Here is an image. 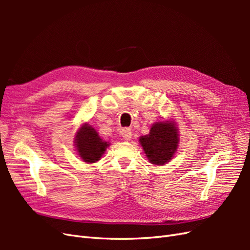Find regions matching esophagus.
Wrapping results in <instances>:
<instances>
[{
    "label": "esophagus",
    "mask_w": 250,
    "mask_h": 250,
    "mask_svg": "<svg viewBox=\"0 0 250 250\" xmlns=\"http://www.w3.org/2000/svg\"><path fill=\"white\" fill-rule=\"evenodd\" d=\"M121 135H122V138L125 139V140H130L131 137H132V132H131V129L130 128H123L122 130H121Z\"/></svg>",
    "instance_id": "34e87169"
}]
</instances>
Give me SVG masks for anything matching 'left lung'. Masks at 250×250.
<instances>
[{
	"mask_svg": "<svg viewBox=\"0 0 250 250\" xmlns=\"http://www.w3.org/2000/svg\"><path fill=\"white\" fill-rule=\"evenodd\" d=\"M149 163L164 166L170 162L177 151L179 135L175 121H162L152 125L149 134L140 138Z\"/></svg>",
	"mask_w": 250,
	"mask_h": 250,
	"instance_id": "left-lung-1",
	"label": "left lung"
}]
</instances>
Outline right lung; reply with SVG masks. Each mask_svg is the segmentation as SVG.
<instances>
[{
  "instance_id": "add662e5",
  "label": "right lung",
  "mask_w": 250,
  "mask_h": 250,
  "mask_svg": "<svg viewBox=\"0 0 250 250\" xmlns=\"http://www.w3.org/2000/svg\"><path fill=\"white\" fill-rule=\"evenodd\" d=\"M108 146L109 143L103 141L95 128L87 123L82 124L75 135V147L78 155L88 164L99 161Z\"/></svg>"
}]
</instances>
